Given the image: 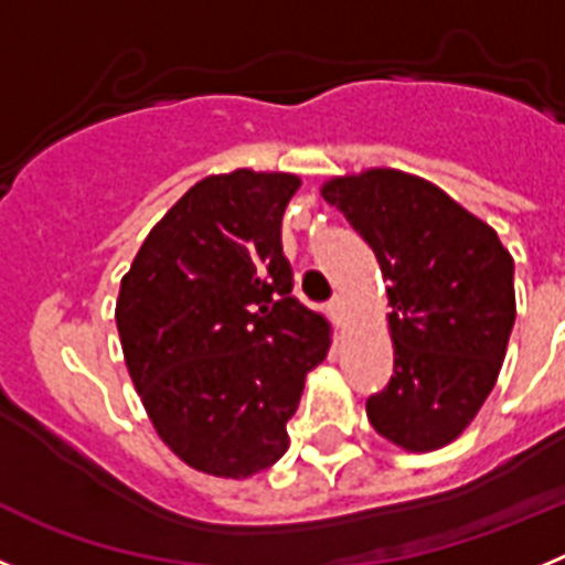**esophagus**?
<instances>
[{
    "label": "esophagus",
    "mask_w": 565,
    "mask_h": 565,
    "mask_svg": "<svg viewBox=\"0 0 565 565\" xmlns=\"http://www.w3.org/2000/svg\"><path fill=\"white\" fill-rule=\"evenodd\" d=\"M328 317H331L333 322H337V326H339V322H342V317H344V299L342 297H337L331 302V306H328Z\"/></svg>",
    "instance_id": "esophagus-1"
}]
</instances>
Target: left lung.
<instances>
[{
	"instance_id": "8db88e82",
	"label": "left lung",
	"mask_w": 565,
	"mask_h": 565,
	"mask_svg": "<svg viewBox=\"0 0 565 565\" xmlns=\"http://www.w3.org/2000/svg\"><path fill=\"white\" fill-rule=\"evenodd\" d=\"M319 192L387 279L393 376L367 398L373 430L398 450H441L501 373L515 326L512 254L495 228L418 174L373 167L337 174Z\"/></svg>"
}]
</instances>
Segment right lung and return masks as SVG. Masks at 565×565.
<instances>
[{"mask_svg": "<svg viewBox=\"0 0 565 565\" xmlns=\"http://www.w3.org/2000/svg\"><path fill=\"white\" fill-rule=\"evenodd\" d=\"M297 174H209L121 277L115 326L143 411L174 456L243 478L288 450L286 422L331 351V322L291 297L279 226Z\"/></svg>", "mask_w": 565, "mask_h": 565, "instance_id": "add662e5", "label": "right lung"}]
</instances>
